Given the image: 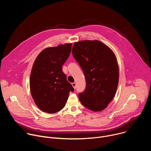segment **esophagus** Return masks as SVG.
Masks as SVG:
<instances>
[{
	"label": "esophagus",
	"instance_id": "1",
	"mask_svg": "<svg viewBox=\"0 0 151 151\" xmlns=\"http://www.w3.org/2000/svg\"><path fill=\"white\" fill-rule=\"evenodd\" d=\"M72 86H73V88H74V89H76V83L75 82H73V83H72Z\"/></svg>",
	"mask_w": 151,
	"mask_h": 151
}]
</instances>
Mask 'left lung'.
Returning a JSON list of instances; mask_svg holds the SVG:
<instances>
[{
    "instance_id": "obj_1",
    "label": "left lung",
    "mask_w": 151,
    "mask_h": 151,
    "mask_svg": "<svg viewBox=\"0 0 151 151\" xmlns=\"http://www.w3.org/2000/svg\"><path fill=\"white\" fill-rule=\"evenodd\" d=\"M72 54L82 68L87 86L79 94L87 109L100 112L106 108L116 92L119 67L112 50L101 42L85 40L75 42Z\"/></svg>"
}]
</instances>
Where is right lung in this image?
Returning <instances> with one entry per match:
<instances>
[{"instance_id":"obj_1","label":"right lung","mask_w":151,"mask_h":151,"mask_svg":"<svg viewBox=\"0 0 151 151\" xmlns=\"http://www.w3.org/2000/svg\"><path fill=\"white\" fill-rule=\"evenodd\" d=\"M72 44L49 47L42 51L32 67L30 88L36 106L43 112L54 114L66 104L74 89L62 71V65L69 58Z\"/></svg>"}]
</instances>
